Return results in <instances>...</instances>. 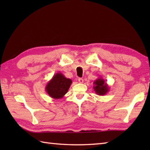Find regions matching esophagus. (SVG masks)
<instances>
[{"instance_id":"obj_1","label":"esophagus","mask_w":150,"mask_h":150,"mask_svg":"<svg viewBox=\"0 0 150 150\" xmlns=\"http://www.w3.org/2000/svg\"><path fill=\"white\" fill-rule=\"evenodd\" d=\"M78 81L79 82H80V83H83V82H84V80L82 78H79Z\"/></svg>"}]
</instances>
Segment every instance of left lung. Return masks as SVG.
I'll list each match as a JSON object with an SVG mask.
<instances>
[{"label":"left lung","mask_w":150,"mask_h":150,"mask_svg":"<svg viewBox=\"0 0 150 150\" xmlns=\"http://www.w3.org/2000/svg\"><path fill=\"white\" fill-rule=\"evenodd\" d=\"M93 88L98 95H105L110 90V87L104 79L98 77L93 82Z\"/></svg>","instance_id":"obj_1"}]
</instances>
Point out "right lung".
I'll list each match as a JSON object with an SVG mask.
<instances>
[{"label": "right lung", "instance_id": "right-lung-1", "mask_svg": "<svg viewBox=\"0 0 150 150\" xmlns=\"http://www.w3.org/2000/svg\"><path fill=\"white\" fill-rule=\"evenodd\" d=\"M71 83V79L66 78L62 73L58 72L47 82L45 90L50 97L60 99L68 92Z\"/></svg>", "mask_w": 150, "mask_h": 150}]
</instances>
